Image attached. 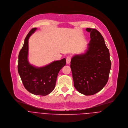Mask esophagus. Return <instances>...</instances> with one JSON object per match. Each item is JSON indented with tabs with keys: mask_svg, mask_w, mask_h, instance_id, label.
<instances>
[{
	"mask_svg": "<svg viewBox=\"0 0 128 128\" xmlns=\"http://www.w3.org/2000/svg\"><path fill=\"white\" fill-rule=\"evenodd\" d=\"M71 60V57L70 56H68L66 58V64H68L70 63Z\"/></svg>",
	"mask_w": 128,
	"mask_h": 128,
	"instance_id": "1",
	"label": "esophagus"
}]
</instances>
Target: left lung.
I'll return each instance as SVG.
<instances>
[{
    "label": "left lung",
    "instance_id": "1",
    "mask_svg": "<svg viewBox=\"0 0 128 128\" xmlns=\"http://www.w3.org/2000/svg\"><path fill=\"white\" fill-rule=\"evenodd\" d=\"M90 40L84 53L76 54L70 62L74 85L80 93L93 95L106 84L111 62L110 52L100 33L96 29L86 28Z\"/></svg>",
    "mask_w": 128,
    "mask_h": 128
}]
</instances>
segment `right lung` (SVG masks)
Here are the masks:
<instances>
[{
  "label": "right lung",
  "mask_w": 128,
  "mask_h": 128,
  "mask_svg": "<svg viewBox=\"0 0 128 128\" xmlns=\"http://www.w3.org/2000/svg\"><path fill=\"white\" fill-rule=\"evenodd\" d=\"M37 30L32 28L24 40V46L18 55V72L24 88L30 93L46 96L54 90L60 70L66 64L65 58L54 61L42 67L31 64L28 60V40Z\"/></svg>",
  "instance_id": "1"
}]
</instances>
